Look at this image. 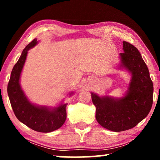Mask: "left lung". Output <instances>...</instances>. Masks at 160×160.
Segmentation results:
<instances>
[{"label": "left lung", "instance_id": "1", "mask_svg": "<svg viewBox=\"0 0 160 160\" xmlns=\"http://www.w3.org/2000/svg\"><path fill=\"white\" fill-rule=\"evenodd\" d=\"M119 54L120 68L131 75L128 90L121 98L99 97L91 92L96 107V119L102 127L114 132L133 128L148 115L153 102V83L147 65L136 47L123 42Z\"/></svg>", "mask_w": 160, "mask_h": 160}]
</instances>
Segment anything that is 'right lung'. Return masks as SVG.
Wrapping results in <instances>:
<instances>
[{"label": "right lung", "instance_id": "obj_1", "mask_svg": "<svg viewBox=\"0 0 160 160\" xmlns=\"http://www.w3.org/2000/svg\"><path fill=\"white\" fill-rule=\"evenodd\" d=\"M38 44L37 39L24 48L20 58L13 67L8 84V94L16 117L19 121L35 131L49 132L63 125L66 119V106L62 102L56 107L39 106L32 104L22 89L20 80L28 51ZM73 94L70 92V96Z\"/></svg>", "mask_w": 160, "mask_h": 160}]
</instances>
